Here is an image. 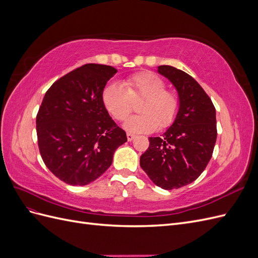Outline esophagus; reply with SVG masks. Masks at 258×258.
<instances>
[{
    "instance_id": "1",
    "label": "esophagus",
    "mask_w": 258,
    "mask_h": 258,
    "mask_svg": "<svg viewBox=\"0 0 258 258\" xmlns=\"http://www.w3.org/2000/svg\"><path fill=\"white\" fill-rule=\"evenodd\" d=\"M136 138V136L135 135H132V134H127V139H128V141H132V140H134Z\"/></svg>"
}]
</instances>
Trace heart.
<instances>
[{
	"label": "heart",
	"instance_id": "obj_1",
	"mask_svg": "<svg viewBox=\"0 0 258 258\" xmlns=\"http://www.w3.org/2000/svg\"><path fill=\"white\" fill-rule=\"evenodd\" d=\"M123 87L110 84L103 89L102 101L107 112L116 120H124L139 104L140 115L132 116L123 127L135 134H148L165 129L173 123L179 111V97L173 90L166 89V83L151 72H141L123 81Z\"/></svg>",
	"mask_w": 258,
	"mask_h": 258
}]
</instances>
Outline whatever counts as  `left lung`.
Returning a JSON list of instances; mask_svg holds the SVG:
<instances>
[{"label": "left lung", "instance_id": "left-lung-1", "mask_svg": "<svg viewBox=\"0 0 258 258\" xmlns=\"http://www.w3.org/2000/svg\"><path fill=\"white\" fill-rule=\"evenodd\" d=\"M158 72L176 88L179 111L161 137L148 138L140 166L156 185L170 190L204 172L216 142V116L210 97L190 75L170 66L158 67Z\"/></svg>", "mask_w": 258, "mask_h": 258}]
</instances>
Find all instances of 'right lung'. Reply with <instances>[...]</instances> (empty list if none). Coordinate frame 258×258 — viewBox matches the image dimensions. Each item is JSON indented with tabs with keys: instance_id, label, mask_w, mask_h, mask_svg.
Masks as SVG:
<instances>
[{
	"instance_id": "right-lung-1",
	"label": "right lung",
	"mask_w": 258,
	"mask_h": 258,
	"mask_svg": "<svg viewBox=\"0 0 258 258\" xmlns=\"http://www.w3.org/2000/svg\"><path fill=\"white\" fill-rule=\"evenodd\" d=\"M117 73L88 63L54 82L36 115L37 143L53 175L70 185H87L110 168L127 136L108 115L102 92Z\"/></svg>"
}]
</instances>
